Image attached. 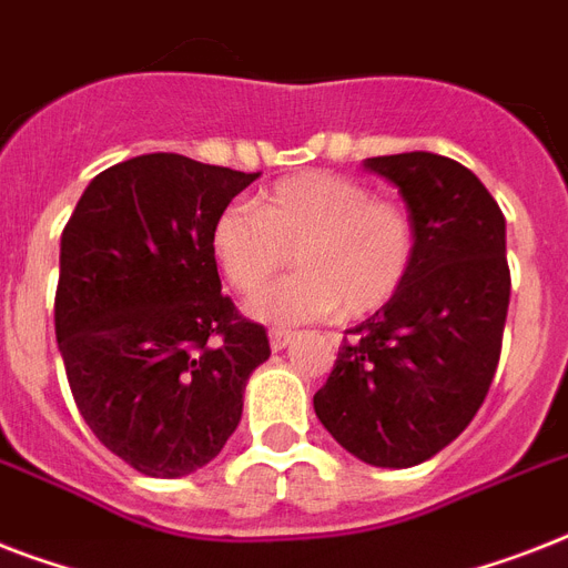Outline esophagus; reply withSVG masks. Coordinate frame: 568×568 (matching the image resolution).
<instances>
[{
  "mask_svg": "<svg viewBox=\"0 0 568 568\" xmlns=\"http://www.w3.org/2000/svg\"><path fill=\"white\" fill-rule=\"evenodd\" d=\"M294 342V329H285V327H274L271 329V347L274 351H283Z\"/></svg>",
  "mask_w": 568,
  "mask_h": 568,
  "instance_id": "esophagus-1",
  "label": "esophagus"
}]
</instances>
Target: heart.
Wrapping results in <instances>:
<instances>
[{
	"label": "heart",
	"instance_id": "heart-1",
	"mask_svg": "<svg viewBox=\"0 0 568 568\" xmlns=\"http://www.w3.org/2000/svg\"><path fill=\"white\" fill-rule=\"evenodd\" d=\"M212 253L241 294L258 292L292 258L301 271L250 301L267 324L333 315L365 318L397 297L418 253L409 209L365 182L306 171L274 182L256 203L226 205L212 226Z\"/></svg>",
	"mask_w": 568,
	"mask_h": 568
}]
</instances>
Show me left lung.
<instances>
[{"label": "left lung", "mask_w": 568, "mask_h": 568, "mask_svg": "<svg viewBox=\"0 0 568 568\" xmlns=\"http://www.w3.org/2000/svg\"><path fill=\"white\" fill-rule=\"evenodd\" d=\"M395 182L418 226L409 280L347 329L315 415L379 468L418 466L475 418L501 359L510 306L504 214L475 173L436 153L365 159Z\"/></svg>", "instance_id": "obj_1"}]
</instances>
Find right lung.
Wrapping results in <instances>:
<instances>
[{"label": "right lung", "mask_w": 568, "mask_h": 568, "mask_svg": "<svg viewBox=\"0 0 568 568\" xmlns=\"http://www.w3.org/2000/svg\"><path fill=\"white\" fill-rule=\"evenodd\" d=\"M258 173L176 153L93 176L61 232L55 338L93 436L150 477L221 454L247 377L271 356L262 324L221 294L217 214Z\"/></svg>", "instance_id": "1"}]
</instances>
